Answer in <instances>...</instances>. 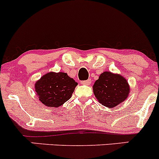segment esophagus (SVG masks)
Masks as SVG:
<instances>
[{
    "mask_svg": "<svg viewBox=\"0 0 159 159\" xmlns=\"http://www.w3.org/2000/svg\"><path fill=\"white\" fill-rule=\"evenodd\" d=\"M90 83H91V80H90V79H88V80H87L82 81L81 84H85V85H89V84H90Z\"/></svg>",
    "mask_w": 159,
    "mask_h": 159,
    "instance_id": "1",
    "label": "esophagus"
}]
</instances>
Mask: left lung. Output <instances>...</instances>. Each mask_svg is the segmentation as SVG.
<instances>
[{
    "label": "left lung",
    "mask_w": 159,
    "mask_h": 159,
    "mask_svg": "<svg viewBox=\"0 0 159 159\" xmlns=\"http://www.w3.org/2000/svg\"><path fill=\"white\" fill-rule=\"evenodd\" d=\"M93 93L100 103L108 108H114L125 101L129 93L127 81L120 75L105 72L93 86Z\"/></svg>",
    "instance_id": "left-lung-1"
}]
</instances>
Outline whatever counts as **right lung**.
Returning <instances> with one entry per match:
<instances>
[{
  "instance_id": "right-lung-1",
  "label": "right lung",
  "mask_w": 159,
  "mask_h": 159,
  "mask_svg": "<svg viewBox=\"0 0 159 159\" xmlns=\"http://www.w3.org/2000/svg\"><path fill=\"white\" fill-rule=\"evenodd\" d=\"M77 83L65 72L45 74L35 84L36 92L43 105L59 107L72 96Z\"/></svg>"
}]
</instances>
